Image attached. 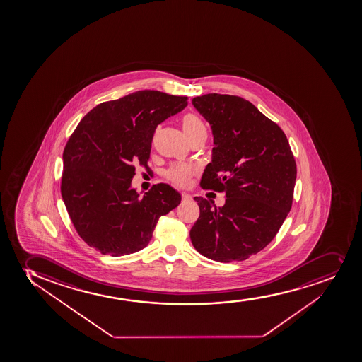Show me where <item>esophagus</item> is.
Here are the masks:
<instances>
[{"label": "esophagus", "instance_id": "obj_1", "mask_svg": "<svg viewBox=\"0 0 362 362\" xmlns=\"http://www.w3.org/2000/svg\"><path fill=\"white\" fill-rule=\"evenodd\" d=\"M191 199H192L191 194H187V192L182 194V199H183V201H190Z\"/></svg>", "mask_w": 362, "mask_h": 362}]
</instances>
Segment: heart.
Segmentation results:
<instances>
[{"label": "heart", "instance_id": "b5f03b06", "mask_svg": "<svg viewBox=\"0 0 362 362\" xmlns=\"http://www.w3.org/2000/svg\"><path fill=\"white\" fill-rule=\"evenodd\" d=\"M182 127L189 140L202 134H206V125L202 119L194 113H187L182 117ZM191 175H192V168L187 165H175L168 172V178L180 187H185L190 183Z\"/></svg>", "mask_w": 362, "mask_h": 362}]
</instances>
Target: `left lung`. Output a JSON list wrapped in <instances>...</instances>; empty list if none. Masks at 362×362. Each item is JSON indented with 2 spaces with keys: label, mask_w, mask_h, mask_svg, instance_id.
Instances as JSON below:
<instances>
[{
  "label": "left lung",
  "mask_w": 362,
  "mask_h": 362,
  "mask_svg": "<svg viewBox=\"0 0 362 362\" xmlns=\"http://www.w3.org/2000/svg\"><path fill=\"white\" fill-rule=\"evenodd\" d=\"M213 134L201 187L225 191L222 206L194 197L199 218L191 243L213 261L247 259L276 235L292 208L296 163L280 127L250 101L210 93L192 99Z\"/></svg>",
  "instance_id": "left-lung-1"
}]
</instances>
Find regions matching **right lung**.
Segmentation results:
<instances>
[{
    "label": "right lung",
    "instance_id": "right-lung-1",
    "mask_svg": "<svg viewBox=\"0 0 362 362\" xmlns=\"http://www.w3.org/2000/svg\"><path fill=\"white\" fill-rule=\"evenodd\" d=\"M187 106V97L137 90L95 106L63 152L61 192L75 230L94 249L118 257L148 245L160 216L182 194L158 184L140 197L132 187L135 163L147 168L158 125Z\"/></svg>",
    "mask_w": 362,
    "mask_h": 362
}]
</instances>
